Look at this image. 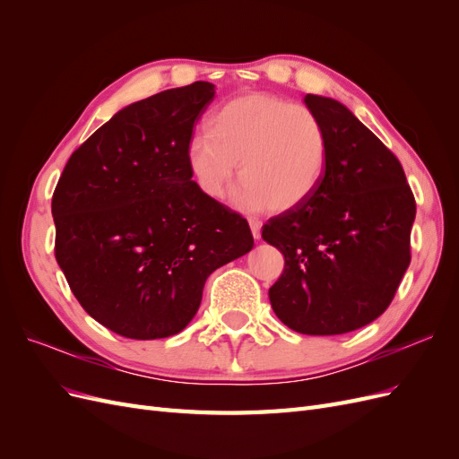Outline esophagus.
Instances as JSON below:
<instances>
[{"label":"esophagus","mask_w":459,"mask_h":459,"mask_svg":"<svg viewBox=\"0 0 459 459\" xmlns=\"http://www.w3.org/2000/svg\"><path fill=\"white\" fill-rule=\"evenodd\" d=\"M248 226H251V233H253V238H255V239H260L262 221H260V220H255V218H251V220H248Z\"/></svg>","instance_id":"obj_1"}]
</instances>
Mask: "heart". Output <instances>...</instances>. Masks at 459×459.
Wrapping results in <instances>:
<instances>
[{
    "instance_id": "obj_1",
    "label": "heart",
    "mask_w": 459,
    "mask_h": 459,
    "mask_svg": "<svg viewBox=\"0 0 459 459\" xmlns=\"http://www.w3.org/2000/svg\"><path fill=\"white\" fill-rule=\"evenodd\" d=\"M327 162L324 124L304 105L272 93H245L216 108L206 134L187 145V169L208 199L221 201L238 164L245 208L285 212L307 201Z\"/></svg>"
}]
</instances>
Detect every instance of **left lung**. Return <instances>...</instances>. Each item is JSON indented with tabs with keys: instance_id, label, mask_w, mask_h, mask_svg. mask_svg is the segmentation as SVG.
<instances>
[{
	"instance_id": "1",
	"label": "left lung",
	"mask_w": 459,
	"mask_h": 459,
	"mask_svg": "<svg viewBox=\"0 0 459 459\" xmlns=\"http://www.w3.org/2000/svg\"><path fill=\"white\" fill-rule=\"evenodd\" d=\"M324 124L327 162L302 204L268 220L285 270L270 287L275 316L304 335H342L377 319L410 266L415 201L398 159L352 110L304 95Z\"/></svg>"
}]
</instances>
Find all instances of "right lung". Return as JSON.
I'll return each mask as SVG.
<instances>
[{
  "instance_id": "obj_1",
  "label": "right lung",
  "mask_w": 459,
  "mask_h": 459,
  "mask_svg": "<svg viewBox=\"0 0 459 459\" xmlns=\"http://www.w3.org/2000/svg\"><path fill=\"white\" fill-rule=\"evenodd\" d=\"M211 82L120 108L68 159L53 193L55 258L95 322L151 341L184 331L206 277L251 251L247 220L191 179L193 124Z\"/></svg>"
}]
</instances>
